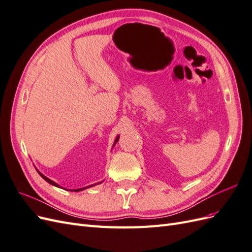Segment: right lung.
I'll return each instance as SVG.
<instances>
[{
	"label": "right lung",
	"mask_w": 252,
	"mask_h": 252,
	"mask_svg": "<svg viewBox=\"0 0 252 252\" xmlns=\"http://www.w3.org/2000/svg\"><path fill=\"white\" fill-rule=\"evenodd\" d=\"M119 138H120V136L118 135L117 136V139H116V141H114V144L113 145H116V143L119 141ZM37 172H39V174L41 175V177L45 180V181H46L47 183H49V184H51V185H53V186H56V187H59V188H62V187H61L59 184H57V183L56 182H53V181H51L50 179H48L47 177H45V175L44 174H42L39 170H36ZM102 183V182H101ZM101 183H97V184H101ZM94 185H96V184H94V185H90V186H87V187H84V188H78V189H70V191H74V192H78V191H82V190H84V189H86V188H89V187H93V186H94Z\"/></svg>",
	"instance_id": "1"
}]
</instances>
